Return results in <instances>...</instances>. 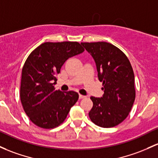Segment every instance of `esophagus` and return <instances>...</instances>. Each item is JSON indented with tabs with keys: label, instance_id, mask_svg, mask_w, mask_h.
Wrapping results in <instances>:
<instances>
[{
	"label": "esophagus",
	"instance_id": "1",
	"mask_svg": "<svg viewBox=\"0 0 158 158\" xmlns=\"http://www.w3.org/2000/svg\"><path fill=\"white\" fill-rule=\"evenodd\" d=\"M85 98H86V97L84 96V95H82V94H79V98L80 99V100H81V99Z\"/></svg>",
	"mask_w": 158,
	"mask_h": 158
}]
</instances>
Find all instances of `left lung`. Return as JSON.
Returning a JSON list of instances; mask_svg holds the SVG:
<instances>
[{
	"label": "left lung",
	"mask_w": 158,
	"mask_h": 158,
	"mask_svg": "<svg viewBox=\"0 0 158 158\" xmlns=\"http://www.w3.org/2000/svg\"><path fill=\"white\" fill-rule=\"evenodd\" d=\"M96 64L98 76L103 82L102 98L91 97L93 107L90 118L101 127H112L122 122L131 112L136 91L134 73L125 54L106 42L81 43Z\"/></svg>",
	"instance_id": "1"
}]
</instances>
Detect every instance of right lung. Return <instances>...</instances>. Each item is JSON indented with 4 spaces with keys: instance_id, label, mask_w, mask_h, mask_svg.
Returning <instances> with one entry per match:
<instances>
[{
    "instance_id": "add662e5",
    "label": "right lung",
    "mask_w": 158,
    "mask_h": 158,
    "mask_svg": "<svg viewBox=\"0 0 158 158\" xmlns=\"http://www.w3.org/2000/svg\"><path fill=\"white\" fill-rule=\"evenodd\" d=\"M84 51L77 42H46L27 57L22 68L20 98L26 115L38 127L59 126L77 102L78 93L57 91L54 85L66 60Z\"/></svg>"
}]
</instances>
